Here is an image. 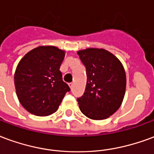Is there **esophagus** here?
I'll return each instance as SVG.
<instances>
[{"instance_id": "34e87169", "label": "esophagus", "mask_w": 154, "mask_h": 154, "mask_svg": "<svg viewBox=\"0 0 154 154\" xmlns=\"http://www.w3.org/2000/svg\"><path fill=\"white\" fill-rule=\"evenodd\" d=\"M73 85H74V84L72 83V82H71V83L69 84V87H70L71 89H72V88H73Z\"/></svg>"}]
</instances>
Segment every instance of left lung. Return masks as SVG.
Instances as JSON below:
<instances>
[{
	"mask_svg": "<svg viewBox=\"0 0 154 154\" xmlns=\"http://www.w3.org/2000/svg\"><path fill=\"white\" fill-rule=\"evenodd\" d=\"M86 67L85 92L77 100L81 111L92 119H105L122 103L126 87L122 63L103 48H87L77 52Z\"/></svg>",
	"mask_w": 154,
	"mask_h": 154,
	"instance_id": "1",
	"label": "left lung"
}]
</instances>
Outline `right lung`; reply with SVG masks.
Segmentation results:
<instances>
[{
    "label": "right lung",
    "instance_id": "obj_1",
    "mask_svg": "<svg viewBox=\"0 0 154 154\" xmlns=\"http://www.w3.org/2000/svg\"><path fill=\"white\" fill-rule=\"evenodd\" d=\"M65 53L54 46H40L25 54L16 67L15 86L20 102L35 116L54 113L70 87L59 70Z\"/></svg>",
    "mask_w": 154,
    "mask_h": 154
}]
</instances>
